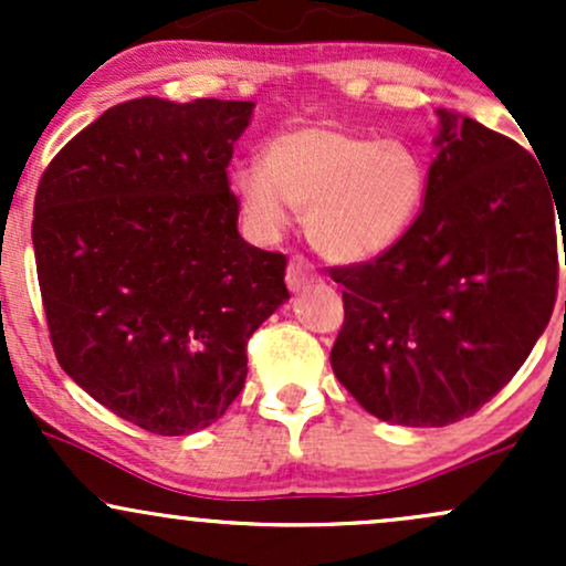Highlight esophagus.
Masks as SVG:
<instances>
[{"instance_id": "obj_1", "label": "esophagus", "mask_w": 566, "mask_h": 566, "mask_svg": "<svg viewBox=\"0 0 566 566\" xmlns=\"http://www.w3.org/2000/svg\"><path fill=\"white\" fill-rule=\"evenodd\" d=\"M316 279H319V274H316L314 265L305 261L303 255L292 258L287 265V287L290 290H301V287H305V284L316 282Z\"/></svg>"}]
</instances>
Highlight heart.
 Segmentation results:
<instances>
[{"mask_svg": "<svg viewBox=\"0 0 566 566\" xmlns=\"http://www.w3.org/2000/svg\"><path fill=\"white\" fill-rule=\"evenodd\" d=\"M233 191L258 229H284L292 207H305V233L322 255L367 261L391 250L418 220L426 167L405 143H375L314 122L271 138L263 165L233 172Z\"/></svg>", "mask_w": 566, "mask_h": 566, "instance_id": "obj_1", "label": "heart"}]
</instances>
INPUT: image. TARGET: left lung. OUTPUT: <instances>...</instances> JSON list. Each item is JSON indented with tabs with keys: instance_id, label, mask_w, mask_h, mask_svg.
Returning <instances> with one entry per match:
<instances>
[{
	"instance_id": "left-lung-1",
	"label": "left lung",
	"mask_w": 566,
	"mask_h": 566,
	"mask_svg": "<svg viewBox=\"0 0 566 566\" xmlns=\"http://www.w3.org/2000/svg\"><path fill=\"white\" fill-rule=\"evenodd\" d=\"M439 125L412 229L329 269L346 287L337 380L375 418L420 428L471 418L524 365L554 314L556 218L566 231V191L527 148L463 114Z\"/></svg>"
}]
</instances>
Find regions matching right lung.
I'll use <instances>...</instances> for the list:
<instances>
[{
	"mask_svg": "<svg viewBox=\"0 0 566 566\" xmlns=\"http://www.w3.org/2000/svg\"><path fill=\"white\" fill-rule=\"evenodd\" d=\"M250 114V101L133 97L74 135L36 188L57 361L159 437L216 423L244 388L247 340L290 297L287 258L237 231L229 165Z\"/></svg>",
	"mask_w": 566,
	"mask_h": 566,
	"instance_id": "add662e5",
	"label": "right lung"
}]
</instances>
